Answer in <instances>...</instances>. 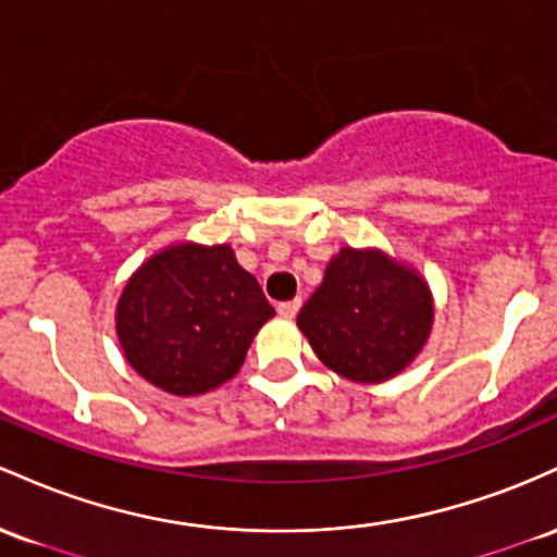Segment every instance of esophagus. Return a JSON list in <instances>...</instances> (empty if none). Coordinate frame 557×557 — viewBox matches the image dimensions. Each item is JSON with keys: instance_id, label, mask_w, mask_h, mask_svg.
<instances>
[{"instance_id": "34e87169", "label": "esophagus", "mask_w": 557, "mask_h": 557, "mask_svg": "<svg viewBox=\"0 0 557 557\" xmlns=\"http://www.w3.org/2000/svg\"><path fill=\"white\" fill-rule=\"evenodd\" d=\"M299 305H302V299H289V302H281L276 310H278L281 318H295L297 310H299Z\"/></svg>"}]
</instances>
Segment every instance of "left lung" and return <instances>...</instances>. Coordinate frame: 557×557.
Returning <instances> with one entry per match:
<instances>
[{
	"mask_svg": "<svg viewBox=\"0 0 557 557\" xmlns=\"http://www.w3.org/2000/svg\"><path fill=\"white\" fill-rule=\"evenodd\" d=\"M434 299L421 273L381 249L342 247L297 326L323 366L381 384L416 360L431 334Z\"/></svg>",
	"mask_w": 557,
	"mask_h": 557,
	"instance_id": "8db88e82",
	"label": "left lung"
}]
</instances>
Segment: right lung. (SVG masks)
<instances>
[{
	"instance_id": "obj_1",
	"label": "right lung",
	"mask_w": 557,
	"mask_h": 557,
	"mask_svg": "<svg viewBox=\"0 0 557 557\" xmlns=\"http://www.w3.org/2000/svg\"><path fill=\"white\" fill-rule=\"evenodd\" d=\"M276 315L228 245L181 242L152 255L117 299L128 366L162 392L195 397L236 376L255 334Z\"/></svg>"
}]
</instances>
